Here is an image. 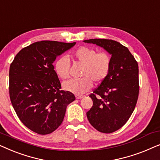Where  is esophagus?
<instances>
[{
	"mask_svg": "<svg viewBox=\"0 0 160 160\" xmlns=\"http://www.w3.org/2000/svg\"><path fill=\"white\" fill-rule=\"evenodd\" d=\"M83 97H84V96H83V95H76V99H82Z\"/></svg>",
	"mask_w": 160,
	"mask_h": 160,
	"instance_id": "1",
	"label": "esophagus"
}]
</instances>
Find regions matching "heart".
<instances>
[{
  "instance_id": "heart-1",
  "label": "heart",
  "mask_w": 160,
  "mask_h": 160,
  "mask_svg": "<svg viewBox=\"0 0 160 160\" xmlns=\"http://www.w3.org/2000/svg\"><path fill=\"white\" fill-rule=\"evenodd\" d=\"M76 62L84 65L79 79H71L63 84V88L76 95H81L90 89L92 82L98 84L106 79L111 67V56L108 52H98L91 47L82 46L71 54ZM70 63L67 58L60 57L54 64L57 75L62 79L69 77Z\"/></svg>"
}]
</instances>
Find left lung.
Returning a JSON list of instances; mask_svg holds the SVG:
<instances>
[{"instance_id": "left-lung-1", "label": "left lung", "mask_w": 160, "mask_h": 160, "mask_svg": "<svg viewBox=\"0 0 160 160\" xmlns=\"http://www.w3.org/2000/svg\"><path fill=\"white\" fill-rule=\"evenodd\" d=\"M84 42L101 47L111 54L109 74L89 95L93 106L87 112V117L99 132H113L125 124L136 106L138 65L128 48L117 41L94 38Z\"/></svg>"}]
</instances>
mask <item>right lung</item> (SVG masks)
Instances as JSON below:
<instances>
[{
  "instance_id": "add662e5",
  "label": "right lung",
  "mask_w": 160,
  "mask_h": 160,
  "mask_svg": "<svg viewBox=\"0 0 160 160\" xmlns=\"http://www.w3.org/2000/svg\"><path fill=\"white\" fill-rule=\"evenodd\" d=\"M76 44L55 41L35 42L19 51L9 68V96L17 117L39 135L52 133L64 119L68 105L75 100L61 84L52 63Z\"/></svg>"
}]
</instances>
